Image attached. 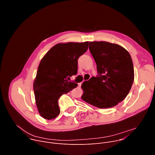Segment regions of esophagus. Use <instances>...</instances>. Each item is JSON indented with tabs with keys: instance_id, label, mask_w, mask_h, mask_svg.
<instances>
[{
	"instance_id": "obj_1",
	"label": "esophagus",
	"mask_w": 155,
	"mask_h": 155,
	"mask_svg": "<svg viewBox=\"0 0 155 155\" xmlns=\"http://www.w3.org/2000/svg\"><path fill=\"white\" fill-rule=\"evenodd\" d=\"M81 83H78V86L79 87L81 86Z\"/></svg>"
}]
</instances>
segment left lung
<instances>
[{
	"label": "left lung",
	"instance_id": "1",
	"mask_svg": "<svg viewBox=\"0 0 155 155\" xmlns=\"http://www.w3.org/2000/svg\"><path fill=\"white\" fill-rule=\"evenodd\" d=\"M89 49L98 75L83 83L81 99L100 108L114 107L126 98L134 81L130 55L121 46L107 41H90Z\"/></svg>",
	"mask_w": 155,
	"mask_h": 155
}]
</instances>
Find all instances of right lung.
<instances>
[{
  "mask_svg": "<svg viewBox=\"0 0 155 155\" xmlns=\"http://www.w3.org/2000/svg\"><path fill=\"white\" fill-rule=\"evenodd\" d=\"M88 44L89 41L58 43L41 59L33 88L38 113L43 118L58 117V99L77 86L67 78L77 74L78 59L87 51Z\"/></svg>",
  "mask_w": 155,
  "mask_h": 155,
  "instance_id": "1",
  "label": "right lung"
}]
</instances>
